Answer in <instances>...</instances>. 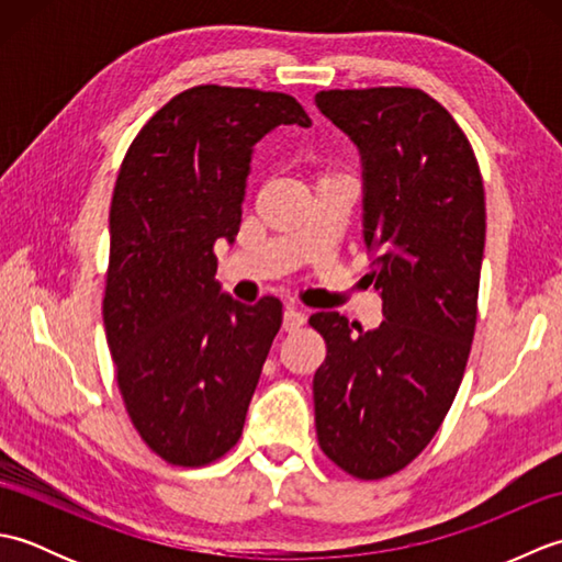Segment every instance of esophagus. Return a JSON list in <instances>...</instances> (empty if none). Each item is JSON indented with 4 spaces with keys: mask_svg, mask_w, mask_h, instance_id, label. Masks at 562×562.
<instances>
[{
    "mask_svg": "<svg viewBox=\"0 0 562 562\" xmlns=\"http://www.w3.org/2000/svg\"><path fill=\"white\" fill-rule=\"evenodd\" d=\"M304 321H306L304 312H300V308H294V306H288V308H284V314H282V330L294 333L296 328L304 326Z\"/></svg>",
    "mask_w": 562,
    "mask_h": 562,
    "instance_id": "obj_1",
    "label": "esophagus"
}]
</instances>
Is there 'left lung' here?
<instances>
[{
  "label": "left lung",
  "instance_id": "8db88e82",
  "mask_svg": "<svg viewBox=\"0 0 562 562\" xmlns=\"http://www.w3.org/2000/svg\"><path fill=\"white\" fill-rule=\"evenodd\" d=\"M316 105L360 149L362 234L384 314L374 330L338 312L308 318L328 350L314 374L316 435L342 471L376 481L429 445L463 379L479 316L483 178L457 121L420 89L318 91Z\"/></svg>",
  "mask_w": 562,
  "mask_h": 562
}]
</instances>
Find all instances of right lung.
<instances>
[{
	"mask_svg": "<svg viewBox=\"0 0 562 562\" xmlns=\"http://www.w3.org/2000/svg\"><path fill=\"white\" fill-rule=\"evenodd\" d=\"M278 125L312 121L288 93L193 87L149 117L117 173L105 338L130 420L176 465L236 445L282 324L280 300L248 306L214 280V246L241 226L254 147Z\"/></svg>",
	"mask_w": 562,
	"mask_h": 562,
	"instance_id": "1",
	"label": "right lung"
}]
</instances>
